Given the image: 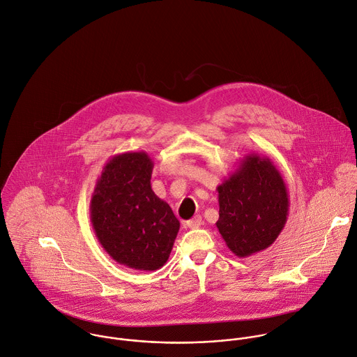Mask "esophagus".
Wrapping results in <instances>:
<instances>
[{"label":"esophagus","instance_id":"34e87169","mask_svg":"<svg viewBox=\"0 0 357 357\" xmlns=\"http://www.w3.org/2000/svg\"><path fill=\"white\" fill-rule=\"evenodd\" d=\"M202 223H203L202 216H195L193 219H190V220H188V222H186V226H188L189 229H197Z\"/></svg>","mask_w":357,"mask_h":357}]
</instances>
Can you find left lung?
I'll return each mask as SVG.
<instances>
[{
	"instance_id": "left-lung-1",
	"label": "left lung",
	"mask_w": 357,
	"mask_h": 357,
	"mask_svg": "<svg viewBox=\"0 0 357 357\" xmlns=\"http://www.w3.org/2000/svg\"><path fill=\"white\" fill-rule=\"evenodd\" d=\"M216 227L227 248L247 258L271 247L284 229L289 200L269 157L250 153L218 188Z\"/></svg>"
}]
</instances>
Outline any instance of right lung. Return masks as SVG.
Masks as SVG:
<instances>
[{
	"instance_id": "1",
	"label": "right lung",
	"mask_w": 357,
	"mask_h": 357,
	"mask_svg": "<svg viewBox=\"0 0 357 357\" xmlns=\"http://www.w3.org/2000/svg\"><path fill=\"white\" fill-rule=\"evenodd\" d=\"M153 165L143 150L113 155L89 203L92 227L105 251L117 264L146 272L168 261L181 226L151 189Z\"/></svg>"
}]
</instances>
